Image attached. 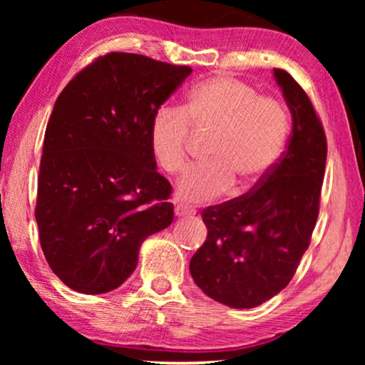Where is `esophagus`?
<instances>
[{
	"mask_svg": "<svg viewBox=\"0 0 365 365\" xmlns=\"http://www.w3.org/2000/svg\"><path fill=\"white\" fill-rule=\"evenodd\" d=\"M174 212H176L178 217L194 216V214H196V209L191 207V206H186V204H178V206L174 207Z\"/></svg>",
	"mask_w": 365,
	"mask_h": 365,
	"instance_id": "obj_1",
	"label": "esophagus"
}]
</instances>
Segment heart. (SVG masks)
<instances>
[{"instance_id":"1","label":"heart","mask_w":365,"mask_h":365,"mask_svg":"<svg viewBox=\"0 0 365 365\" xmlns=\"http://www.w3.org/2000/svg\"><path fill=\"white\" fill-rule=\"evenodd\" d=\"M191 126L212 131L206 156L178 181L176 194L189 202L211 201L236 182L251 187L267 176L286 148L289 113L277 99L251 84L216 76L187 93L182 108L163 104L149 124V149L158 166L178 174L186 164Z\"/></svg>"}]
</instances>
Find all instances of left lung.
I'll list each match as a JSON object with an SVG mask.
<instances>
[{
    "instance_id": "obj_1",
    "label": "left lung",
    "mask_w": 365,
    "mask_h": 365,
    "mask_svg": "<svg viewBox=\"0 0 365 365\" xmlns=\"http://www.w3.org/2000/svg\"><path fill=\"white\" fill-rule=\"evenodd\" d=\"M292 116V134L252 191L202 211L207 237L191 257L197 287L214 301L251 309L291 282L319 216L327 141L311 99L291 74L274 69Z\"/></svg>"
}]
</instances>
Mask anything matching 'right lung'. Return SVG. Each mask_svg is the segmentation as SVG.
<instances>
[{
    "mask_svg": "<svg viewBox=\"0 0 365 365\" xmlns=\"http://www.w3.org/2000/svg\"><path fill=\"white\" fill-rule=\"evenodd\" d=\"M191 73L143 54L108 53L54 103L34 216L49 267L73 291L121 286L144 239L173 222L171 184L156 171L149 124Z\"/></svg>",
    "mask_w": 365,
    "mask_h": 365,
    "instance_id": "right-lung-1",
    "label": "right lung"
}]
</instances>
